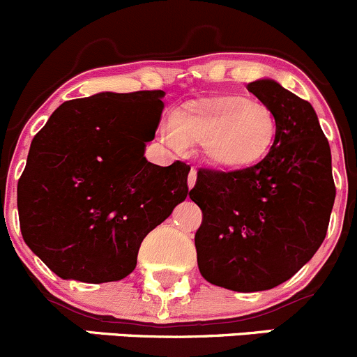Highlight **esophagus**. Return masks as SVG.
Segmentation results:
<instances>
[{
	"label": "esophagus",
	"mask_w": 357,
	"mask_h": 357,
	"mask_svg": "<svg viewBox=\"0 0 357 357\" xmlns=\"http://www.w3.org/2000/svg\"><path fill=\"white\" fill-rule=\"evenodd\" d=\"M195 183H197V169L192 167V171H190V174H188V186H190V188H193V186H195Z\"/></svg>",
	"instance_id": "1"
}]
</instances>
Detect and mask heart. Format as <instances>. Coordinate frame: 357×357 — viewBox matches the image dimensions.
Here are the masks:
<instances>
[{
  "instance_id": "obj_1",
  "label": "heart",
  "mask_w": 357,
  "mask_h": 357,
  "mask_svg": "<svg viewBox=\"0 0 357 357\" xmlns=\"http://www.w3.org/2000/svg\"><path fill=\"white\" fill-rule=\"evenodd\" d=\"M276 135L268 105L245 96L197 100L160 121L157 136L176 153L200 146L205 162L222 171L250 167L266 155Z\"/></svg>"
}]
</instances>
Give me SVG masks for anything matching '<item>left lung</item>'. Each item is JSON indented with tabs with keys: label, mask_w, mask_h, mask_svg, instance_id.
<instances>
[{
	"label": "left lung",
	"mask_w": 357,
	"mask_h": 357,
	"mask_svg": "<svg viewBox=\"0 0 357 357\" xmlns=\"http://www.w3.org/2000/svg\"><path fill=\"white\" fill-rule=\"evenodd\" d=\"M271 109L269 153L231 172L202 169L190 199L202 208L197 262L212 285L261 291L290 280L321 247L335 202L332 153L309 102L273 79L247 86Z\"/></svg>",
	"instance_id": "left-lung-1"
}]
</instances>
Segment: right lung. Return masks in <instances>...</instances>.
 Wrapping results in <instances>:
<instances>
[{
    "instance_id": "obj_1",
    "label": "right lung",
    "mask_w": 357,
    "mask_h": 357,
    "mask_svg": "<svg viewBox=\"0 0 357 357\" xmlns=\"http://www.w3.org/2000/svg\"><path fill=\"white\" fill-rule=\"evenodd\" d=\"M164 91L96 93L62 103L34 136L17 186L27 247L63 280L107 283L188 197L190 165L146 160Z\"/></svg>"
}]
</instances>
